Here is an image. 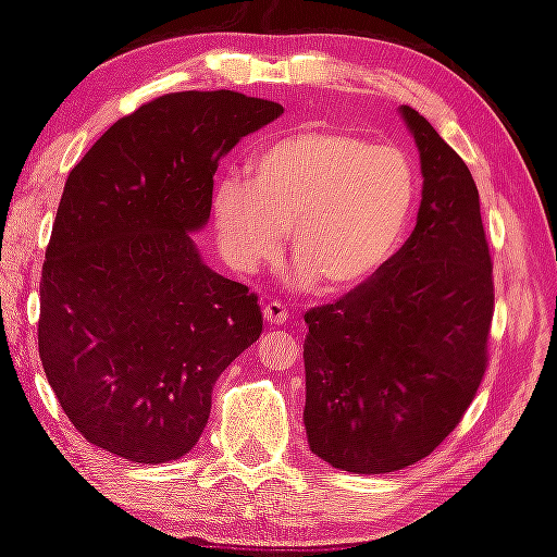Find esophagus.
I'll list each match as a JSON object with an SVG mask.
<instances>
[{"label":"esophagus","mask_w":557,"mask_h":557,"mask_svg":"<svg viewBox=\"0 0 557 557\" xmlns=\"http://www.w3.org/2000/svg\"><path fill=\"white\" fill-rule=\"evenodd\" d=\"M262 313H265V321L270 323V326H280V323L289 321V309L277 299L268 301V305L262 307Z\"/></svg>","instance_id":"34e87169"}]
</instances>
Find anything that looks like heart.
Returning <instances> with one entry per match:
<instances>
[{"label": "heart", "mask_w": 557, "mask_h": 557, "mask_svg": "<svg viewBox=\"0 0 557 557\" xmlns=\"http://www.w3.org/2000/svg\"><path fill=\"white\" fill-rule=\"evenodd\" d=\"M250 182L224 177L214 191L221 252L238 272L275 260L289 231L299 277L323 289L360 285L389 260L417 201L409 156L348 131L307 128L250 160Z\"/></svg>", "instance_id": "1"}]
</instances>
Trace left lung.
<instances>
[{
    "instance_id": "8db88e82",
    "label": "left lung",
    "mask_w": 557,
    "mask_h": 557,
    "mask_svg": "<svg viewBox=\"0 0 557 557\" xmlns=\"http://www.w3.org/2000/svg\"><path fill=\"white\" fill-rule=\"evenodd\" d=\"M399 111L421 156L417 226L375 275L305 313L309 448L356 474L431 455L487 370L494 280L478 185L417 109Z\"/></svg>"
}]
</instances>
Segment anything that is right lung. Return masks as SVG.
Masks as SVG:
<instances>
[{"instance_id":"add662e5","label":"right lung","mask_w":557,"mask_h":557,"mask_svg":"<svg viewBox=\"0 0 557 557\" xmlns=\"http://www.w3.org/2000/svg\"><path fill=\"white\" fill-rule=\"evenodd\" d=\"M282 107L173 92L119 119L70 170L40 275L38 356L83 436L131 462L197 446L211 389L260 338L246 285L199 258L219 160Z\"/></svg>"}]
</instances>
